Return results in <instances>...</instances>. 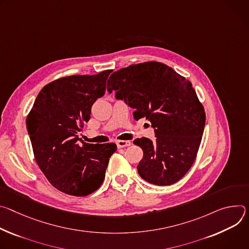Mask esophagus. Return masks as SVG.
<instances>
[{"instance_id":"34e87169","label":"esophagus","mask_w":249,"mask_h":249,"mask_svg":"<svg viewBox=\"0 0 249 249\" xmlns=\"http://www.w3.org/2000/svg\"><path fill=\"white\" fill-rule=\"evenodd\" d=\"M117 145L119 148H123L125 146L131 145V142L130 141H117Z\"/></svg>"}]
</instances>
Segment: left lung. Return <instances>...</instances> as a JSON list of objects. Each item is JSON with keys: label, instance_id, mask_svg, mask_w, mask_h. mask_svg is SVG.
I'll return each mask as SVG.
<instances>
[{"label": "left lung", "instance_id": "1", "mask_svg": "<svg viewBox=\"0 0 249 249\" xmlns=\"http://www.w3.org/2000/svg\"><path fill=\"white\" fill-rule=\"evenodd\" d=\"M107 91L134 108L135 120L145 118L155 130L133 143L143 150L137 165L142 179L158 186L178 182L194 163L206 123L202 103L185 77L161 62L129 65L110 75Z\"/></svg>", "mask_w": 249, "mask_h": 249}]
</instances>
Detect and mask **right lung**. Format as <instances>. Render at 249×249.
I'll return each mask as SVG.
<instances>
[{
    "label": "right lung",
    "instance_id": "right-lung-1",
    "mask_svg": "<svg viewBox=\"0 0 249 249\" xmlns=\"http://www.w3.org/2000/svg\"><path fill=\"white\" fill-rule=\"evenodd\" d=\"M73 75L54 80L37 95L26 117L35 159L49 183L67 195L88 196L98 190L116 143L91 144L78 137L91 107L104 96L108 75Z\"/></svg>",
    "mask_w": 249,
    "mask_h": 249
}]
</instances>
